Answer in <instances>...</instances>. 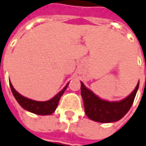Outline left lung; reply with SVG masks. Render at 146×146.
<instances>
[{
    "instance_id": "8db88e82",
    "label": "left lung",
    "mask_w": 146,
    "mask_h": 146,
    "mask_svg": "<svg viewBox=\"0 0 146 146\" xmlns=\"http://www.w3.org/2000/svg\"><path fill=\"white\" fill-rule=\"evenodd\" d=\"M138 88L139 83L135 90L125 100L119 102H109L100 99L81 82V95L86 115L90 119L100 123H110L119 120L132 106Z\"/></svg>"
}]
</instances>
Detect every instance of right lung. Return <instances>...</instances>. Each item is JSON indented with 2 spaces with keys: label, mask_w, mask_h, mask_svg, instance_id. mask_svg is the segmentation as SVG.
I'll list each match as a JSON object with an SVG mask.
<instances>
[{
  "label": "right lung",
  "mask_w": 146,
  "mask_h": 146,
  "mask_svg": "<svg viewBox=\"0 0 146 146\" xmlns=\"http://www.w3.org/2000/svg\"><path fill=\"white\" fill-rule=\"evenodd\" d=\"M68 84L52 100H48V101H44V102H40V101H35V100H29V99L23 97L22 95H21L19 93H17L15 90V88H13L12 84L10 82L11 92H12L15 99L18 102V104L26 110L36 113V114H39V115H49V114H52L56 110L60 98L63 94L66 88H68Z\"/></svg>",
  "instance_id": "1"
}]
</instances>
